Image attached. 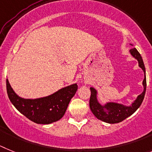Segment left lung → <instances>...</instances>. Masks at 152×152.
I'll list each match as a JSON object with an SVG mask.
<instances>
[{
    "label": "left lung",
    "mask_w": 152,
    "mask_h": 152,
    "mask_svg": "<svg viewBox=\"0 0 152 152\" xmlns=\"http://www.w3.org/2000/svg\"><path fill=\"white\" fill-rule=\"evenodd\" d=\"M130 45L133 46L132 43H130ZM129 53L135 60H137L138 66L142 69L145 74L144 80L142 81L143 92L137 96V98L132 102L131 105H126L115 102H105L104 104H102L98 99V90L95 89L94 87H90L91 96L89 100V107L91 111L98 119L106 123H118L132 115L142 105L145 97L146 91V77L145 67L144 65L143 60L135 48L131 49Z\"/></svg>",
    "instance_id": "obj_1"
}]
</instances>
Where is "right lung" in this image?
I'll return each mask as SVG.
<instances>
[{
	"mask_svg": "<svg viewBox=\"0 0 152 152\" xmlns=\"http://www.w3.org/2000/svg\"><path fill=\"white\" fill-rule=\"evenodd\" d=\"M6 83L9 99L14 107L32 122L43 125L51 124L63 118L71 99L78 89L76 83H74L47 96L24 99L14 92L8 80Z\"/></svg>",
	"mask_w": 152,
	"mask_h": 152,
	"instance_id": "1",
	"label": "right lung"
}]
</instances>
